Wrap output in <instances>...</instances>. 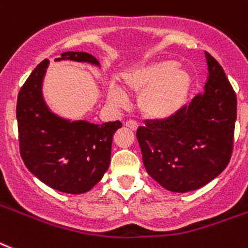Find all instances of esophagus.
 <instances>
[{"label": "esophagus", "mask_w": 248, "mask_h": 248, "mask_svg": "<svg viewBox=\"0 0 248 248\" xmlns=\"http://www.w3.org/2000/svg\"><path fill=\"white\" fill-rule=\"evenodd\" d=\"M125 125L129 128V129L132 130H136L137 128H138V123L136 122V120H128V122L125 123Z\"/></svg>", "instance_id": "obj_1"}]
</instances>
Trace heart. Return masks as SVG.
Masks as SVG:
<instances>
[{"mask_svg":"<svg viewBox=\"0 0 248 248\" xmlns=\"http://www.w3.org/2000/svg\"><path fill=\"white\" fill-rule=\"evenodd\" d=\"M124 88L140 93L138 98L142 114L152 120H166L184 108L192 88V75L174 60H158L129 69L122 75ZM108 101L123 108L128 98L120 88L110 86Z\"/></svg>","mask_w":248,"mask_h":248,"instance_id":"b5f03b06","label":"heart"}]
</instances>
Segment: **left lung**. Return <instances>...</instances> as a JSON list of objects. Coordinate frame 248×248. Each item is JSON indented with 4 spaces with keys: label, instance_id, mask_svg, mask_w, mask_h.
Segmentation results:
<instances>
[{
    "label": "left lung",
    "instance_id": "obj_1",
    "mask_svg": "<svg viewBox=\"0 0 248 248\" xmlns=\"http://www.w3.org/2000/svg\"><path fill=\"white\" fill-rule=\"evenodd\" d=\"M207 82L188 106L166 120L137 129L144 168L171 192L195 191L227 168L233 151L237 97L220 64L210 53Z\"/></svg>",
    "mask_w": 248,
    "mask_h": 248
}]
</instances>
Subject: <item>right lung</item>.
I'll return each instance as SVG.
<instances>
[{"mask_svg":"<svg viewBox=\"0 0 248 248\" xmlns=\"http://www.w3.org/2000/svg\"><path fill=\"white\" fill-rule=\"evenodd\" d=\"M71 60L100 66L87 52L61 53L55 61ZM49 61L31 71L21 87L16 105L19 146L24 164L33 175L56 191L80 195L92 189L110 165L114 133L122 123L94 124L57 116L48 108L42 83Z\"/></svg>","mask_w":248,"mask_h":248,"instance_id":"obj_1","label":"right lung"}]
</instances>
